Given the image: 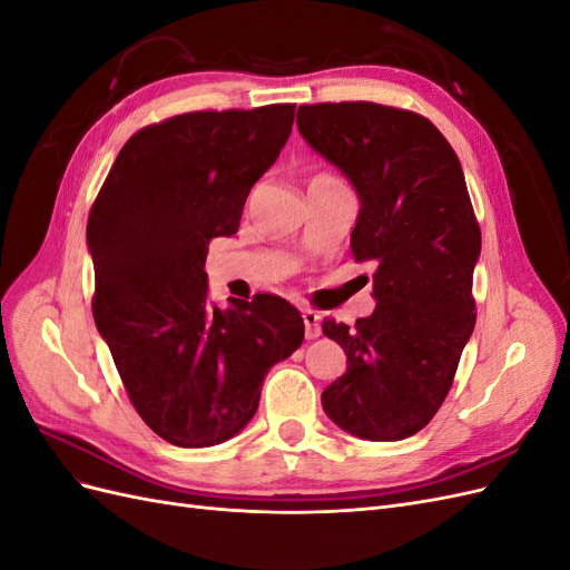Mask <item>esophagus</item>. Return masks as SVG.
Masks as SVG:
<instances>
[{
	"mask_svg": "<svg viewBox=\"0 0 570 570\" xmlns=\"http://www.w3.org/2000/svg\"><path fill=\"white\" fill-rule=\"evenodd\" d=\"M302 318L306 327V340H316L321 335V314L314 308H302Z\"/></svg>",
	"mask_w": 570,
	"mask_h": 570,
	"instance_id": "esophagus-1",
	"label": "esophagus"
}]
</instances>
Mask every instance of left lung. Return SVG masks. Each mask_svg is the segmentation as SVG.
<instances>
[{"label": "left lung", "mask_w": 570, "mask_h": 570, "mask_svg": "<svg viewBox=\"0 0 570 570\" xmlns=\"http://www.w3.org/2000/svg\"><path fill=\"white\" fill-rule=\"evenodd\" d=\"M297 126L354 185L352 252L375 266V312L352 327L323 321L347 373L321 404L350 435L411 438L442 406L475 325L480 228L459 157L425 116L373 101L302 105Z\"/></svg>", "instance_id": "left-lung-1"}]
</instances>
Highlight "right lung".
<instances>
[{
	"label": "right lung",
	"mask_w": 570,
	"mask_h": 570,
	"mask_svg": "<svg viewBox=\"0 0 570 570\" xmlns=\"http://www.w3.org/2000/svg\"><path fill=\"white\" fill-rule=\"evenodd\" d=\"M295 105L189 111L137 130L88 218L92 314L140 419L176 446L243 430L304 321L281 297L206 304V252L235 235L252 185L278 159Z\"/></svg>",
	"instance_id": "obj_1"
}]
</instances>
